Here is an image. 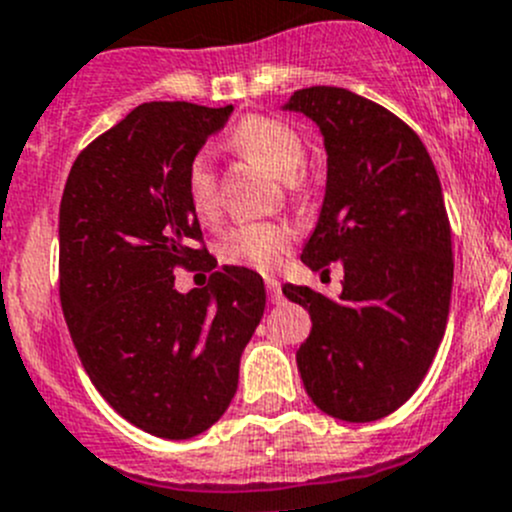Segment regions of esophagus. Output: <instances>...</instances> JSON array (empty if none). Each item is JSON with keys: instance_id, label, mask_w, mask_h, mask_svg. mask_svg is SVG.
<instances>
[{"instance_id": "34e87169", "label": "esophagus", "mask_w": 512, "mask_h": 512, "mask_svg": "<svg viewBox=\"0 0 512 512\" xmlns=\"http://www.w3.org/2000/svg\"><path fill=\"white\" fill-rule=\"evenodd\" d=\"M266 291H269L271 304H281L284 301V294H281V286L276 279H266Z\"/></svg>"}]
</instances>
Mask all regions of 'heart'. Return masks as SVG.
Wrapping results in <instances>:
<instances>
[{
  "label": "heart",
  "mask_w": 512,
  "mask_h": 512,
  "mask_svg": "<svg viewBox=\"0 0 512 512\" xmlns=\"http://www.w3.org/2000/svg\"><path fill=\"white\" fill-rule=\"evenodd\" d=\"M233 145L241 153L264 163L271 173L281 175L291 198H304L311 191V175L301 165L306 145L291 125L264 118V115H251L233 130ZM186 193L193 213L203 223L216 221L221 213V196H218V180L208 153L193 155L188 163ZM294 236V228L284 221L238 223L218 241V259L223 264L246 266V269L266 274L289 256Z\"/></svg>",
  "instance_id": "obj_1"
}]
</instances>
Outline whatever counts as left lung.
Masks as SVG:
<instances>
[{
	"mask_svg": "<svg viewBox=\"0 0 512 512\" xmlns=\"http://www.w3.org/2000/svg\"><path fill=\"white\" fill-rule=\"evenodd\" d=\"M321 128L326 196L301 261H342V296L286 284L311 332L296 352L311 402L347 422L392 415L425 379L445 337L452 231L440 178L415 130L344 87H304L289 100Z\"/></svg>",
	"mask_w": 512,
	"mask_h": 512,
	"instance_id": "8db88e82",
	"label": "left lung"
}]
</instances>
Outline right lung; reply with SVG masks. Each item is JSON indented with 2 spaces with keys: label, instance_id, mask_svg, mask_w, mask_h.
Segmentation results:
<instances>
[{
  "label": "right lung",
  "instance_id": "add662e5",
  "mask_svg": "<svg viewBox=\"0 0 512 512\" xmlns=\"http://www.w3.org/2000/svg\"><path fill=\"white\" fill-rule=\"evenodd\" d=\"M233 105L145 102L72 163L60 201V301L80 362L120 417L165 440L221 420L266 306L241 266L178 294L175 271H211L186 170Z\"/></svg>",
  "mask_w": 512,
  "mask_h": 512
}]
</instances>
